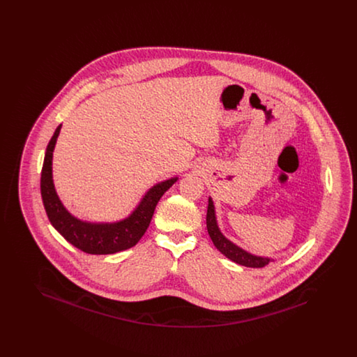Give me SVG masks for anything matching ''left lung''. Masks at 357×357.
I'll use <instances>...</instances> for the list:
<instances>
[{
  "mask_svg": "<svg viewBox=\"0 0 357 357\" xmlns=\"http://www.w3.org/2000/svg\"><path fill=\"white\" fill-rule=\"evenodd\" d=\"M206 225H207V231H208V236L211 238L213 243L215 245V248L221 252L222 255H226L229 259L237 262L242 266H248V268H264L272 261L268 257H258V255L248 253L246 250L241 249L239 246L234 245L231 241H229L222 234L221 230L217 225L215 210H214V204H213L211 198H208Z\"/></svg>",
  "mask_w": 357,
  "mask_h": 357,
  "instance_id": "1",
  "label": "left lung"
}]
</instances>
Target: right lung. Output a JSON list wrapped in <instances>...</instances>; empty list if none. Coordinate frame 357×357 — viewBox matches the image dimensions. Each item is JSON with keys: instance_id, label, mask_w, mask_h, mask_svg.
I'll return each instance as SVG.
<instances>
[{"instance_id": "right-lung-1", "label": "right lung", "mask_w": 357, "mask_h": 357, "mask_svg": "<svg viewBox=\"0 0 357 357\" xmlns=\"http://www.w3.org/2000/svg\"><path fill=\"white\" fill-rule=\"evenodd\" d=\"M61 124L52 136L41 171V197L52 226L75 248L88 255H114L135 246L146 233L155 207L162 195L178 178H171L151 187L135 210L126 220L114 223H91L77 220L59 199L52 179V156Z\"/></svg>"}]
</instances>
